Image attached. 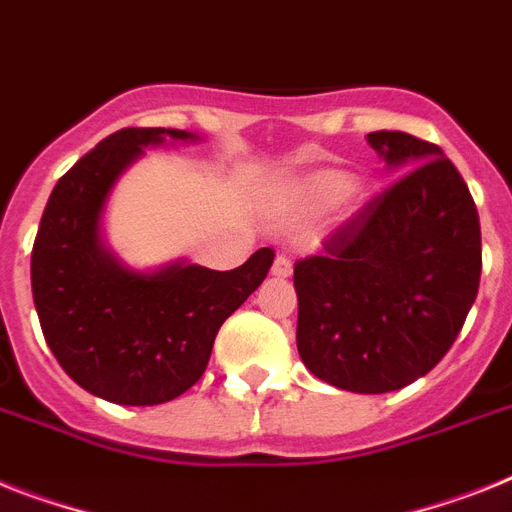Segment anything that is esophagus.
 <instances>
[{
	"instance_id": "obj_1",
	"label": "esophagus",
	"mask_w": 512,
	"mask_h": 512,
	"mask_svg": "<svg viewBox=\"0 0 512 512\" xmlns=\"http://www.w3.org/2000/svg\"><path fill=\"white\" fill-rule=\"evenodd\" d=\"M273 276L278 278H289L291 276V260L286 255H278L273 260Z\"/></svg>"
}]
</instances>
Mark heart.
<instances>
[{
  "label": "heart",
  "mask_w": 512,
  "mask_h": 512,
  "mask_svg": "<svg viewBox=\"0 0 512 512\" xmlns=\"http://www.w3.org/2000/svg\"><path fill=\"white\" fill-rule=\"evenodd\" d=\"M333 197H338L346 208H354L359 203V190L349 184V176L341 171H317L289 192L283 210L291 216H307Z\"/></svg>",
  "instance_id": "heart-1"
}]
</instances>
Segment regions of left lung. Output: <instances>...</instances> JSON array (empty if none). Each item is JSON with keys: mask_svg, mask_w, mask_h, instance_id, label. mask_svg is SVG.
Returning a JSON list of instances; mask_svg holds the SVG:
<instances>
[{"mask_svg": "<svg viewBox=\"0 0 512 512\" xmlns=\"http://www.w3.org/2000/svg\"><path fill=\"white\" fill-rule=\"evenodd\" d=\"M403 174L296 260V346L307 369L351 393H390L437 367L482 278L474 197L435 143L369 132Z\"/></svg>", "mask_w": 512, "mask_h": 512, "instance_id": "obj_1", "label": "left lung"}]
</instances>
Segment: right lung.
<instances>
[{
    "mask_svg": "<svg viewBox=\"0 0 512 512\" xmlns=\"http://www.w3.org/2000/svg\"><path fill=\"white\" fill-rule=\"evenodd\" d=\"M184 130L124 127L62 176L41 216L30 286L51 354L103 401L156 406L190 390L208 367L218 330L265 281L273 249L234 270L169 265L135 273L103 249L98 218L111 184L143 145Z\"/></svg>",
    "mask_w": 512,
    "mask_h": 512,
    "instance_id": "add662e5",
    "label": "right lung"
}]
</instances>
